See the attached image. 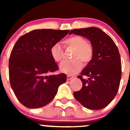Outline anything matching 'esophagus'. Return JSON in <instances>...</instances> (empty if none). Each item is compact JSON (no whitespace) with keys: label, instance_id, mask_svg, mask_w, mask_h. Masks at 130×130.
Segmentation results:
<instances>
[{"label":"esophagus","instance_id":"1","mask_svg":"<svg viewBox=\"0 0 130 130\" xmlns=\"http://www.w3.org/2000/svg\"><path fill=\"white\" fill-rule=\"evenodd\" d=\"M73 76H71V75H67V80L68 81H70L72 79H73Z\"/></svg>","mask_w":130,"mask_h":130}]
</instances>
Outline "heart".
I'll list each match as a JSON object with an SVG mask.
<instances>
[{"label":"heart","mask_w":130,"mask_h":130,"mask_svg":"<svg viewBox=\"0 0 130 130\" xmlns=\"http://www.w3.org/2000/svg\"><path fill=\"white\" fill-rule=\"evenodd\" d=\"M66 46L71 47L75 49L73 52V60H67L60 64V70L67 75H74L83 67V63L88 62L91 60L93 55V48L90 43L81 36H74L66 39L64 41ZM51 55L55 61L60 62L64 58V53L62 47L59 43H57L51 47Z\"/></svg>","instance_id":"1"}]
</instances>
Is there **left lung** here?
<instances>
[{
	"label": "left lung",
	"mask_w": 130,
	"mask_h": 130,
	"mask_svg": "<svg viewBox=\"0 0 130 130\" xmlns=\"http://www.w3.org/2000/svg\"><path fill=\"white\" fill-rule=\"evenodd\" d=\"M70 34L86 38L93 48L92 59L78 76L82 88L74 92L73 96L87 109H103L114 99L119 90L122 73L119 49L109 36L96 27L74 29Z\"/></svg>",
	"instance_id": "8db88e82"
}]
</instances>
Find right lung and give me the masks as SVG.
Segmentation results:
<instances>
[{"label":"right lung","mask_w":130,"mask_h":130,"mask_svg":"<svg viewBox=\"0 0 130 130\" xmlns=\"http://www.w3.org/2000/svg\"><path fill=\"white\" fill-rule=\"evenodd\" d=\"M69 30L36 29L21 36L9 60L11 88L18 100L30 109L42 107L53 100L66 75H49L58 65L51 48L68 34Z\"/></svg>","instance_id":"right-lung-1"}]
</instances>
